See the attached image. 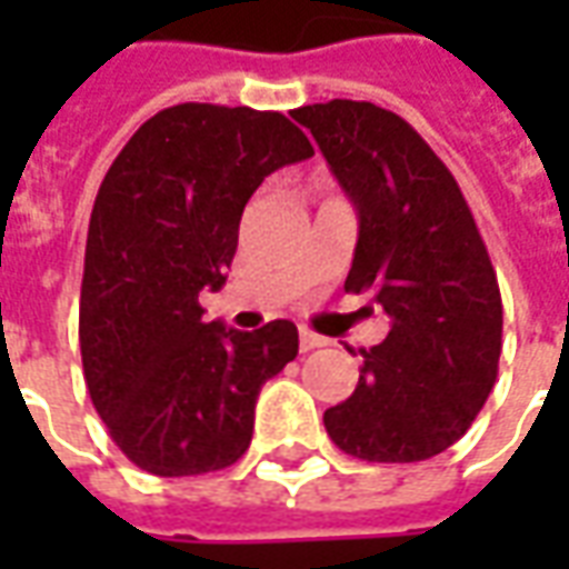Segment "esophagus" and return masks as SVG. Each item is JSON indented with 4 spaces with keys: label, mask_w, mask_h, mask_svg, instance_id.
Masks as SVG:
<instances>
[{
    "label": "esophagus",
    "mask_w": 569,
    "mask_h": 569,
    "mask_svg": "<svg viewBox=\"0 0 569 569\" xmlns=\"http://www.w3.org/2000/svg\"><path fill=\"white\" fill-rule=\"evenodd\" d=\"M326 345V338H320V335H313L310 329H298V347L308 353V350H313V347H322Z\"/></svg>",
    "instance_id": "1"
}]
</instances>
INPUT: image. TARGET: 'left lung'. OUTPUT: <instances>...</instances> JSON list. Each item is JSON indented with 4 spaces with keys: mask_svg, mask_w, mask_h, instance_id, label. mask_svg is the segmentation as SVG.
<instances>
[{
    "mask_svg": "<svg viewBox=\"0 0 569 569\" xmlns=\"http://www.w3.org/2000/svg\"><path fill=\"white\" fill-rule=\"evenodd\" d=\"M292 118L357 207L345 289L371 292L390 317L381 345L359 350L353 396L322 415L326 432L369 463L429 460L472 427L497 381L502 301L488 247L451 170L406 118L359 100Z\"/></svg>",
    "mask_w": 569,
    "mask_h": 569,
    "instance_id": "1",
    "label": "left lung"
}]
</instances>
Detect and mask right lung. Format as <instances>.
Instances as JSON below:
<instances>
[{"mask_svg": "<svg viewBox=\"0 0 569 569\" xmlns=\"http://www.w3.org/2000/svg\"><path fill=\"white\" fill-rule=\"evenodd\" d=\"M313 146L280 112L179 103L121 149L93 200L79 341L109 436L151 476H203L247 453L261 383L298 357L296 322H203L252 191Z\"/></svg>", "mask_w": 569, "mask_h": 569, "instance_id": "1", "label": "right lung"}]
</instances>
